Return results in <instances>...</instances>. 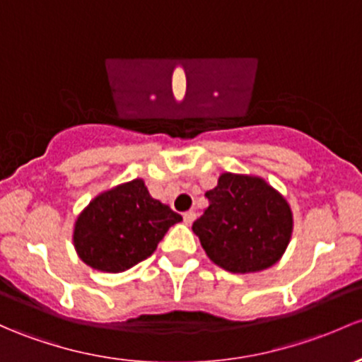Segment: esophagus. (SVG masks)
<instances>
[{
	"mask_svg": "<svg viewBox=\"0 0 362 362\" xmlns=\"http://www.w3.org/2000/svg\"><path fill=\"white\" fill-rule=\"evenodd\" d=\"M194 220H196V211L189 210V211H185V213H184V222L187 223V226H191V223L194 222Z\"/></svg>",
	"mask_w": 362,
	"mask_h": 362,
	"instance_id": "1",
	"label": "esophagus"
}]
</instances>
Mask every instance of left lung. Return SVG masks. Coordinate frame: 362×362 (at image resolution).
<instances>
[{"label": "left lung", "instance_id": "1", "mask_svg": "<svg viewBox=\"0 0 362 362\" xmlns=\"http://www.w3.org/2000/svg\"><path fill=\"white\" fill-rule=\"evenodd\" d=\"M206 197L208 208L192 230L213 264L251 274L281 260L291 241L293 211L265 178L226 171Z\"/></svg>", "mask_w": 362, "mask_h": 362}]
</instances>
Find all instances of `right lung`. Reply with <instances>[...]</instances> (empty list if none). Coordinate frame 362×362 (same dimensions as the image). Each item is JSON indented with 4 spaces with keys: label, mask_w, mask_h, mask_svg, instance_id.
Listing matches in <instances>:
<instances>
[{
    "label": "right lung",
    "mask_w": 362,
    "mask_h": 362,
    "mask_svg": "<svg viewBox=\"0 0 362 362\" xmlns=\"http://www.w3.org/2000/svg\"><path fill=\"white\" fill-rule=\"evenodd\" d=\"M182 216L154 199L142 178L100 192L76 216L72 245L95 271L117 274L135 267Z\"/></svg>",
    "instance_id": "right-lung-1"
}]
</instances>
